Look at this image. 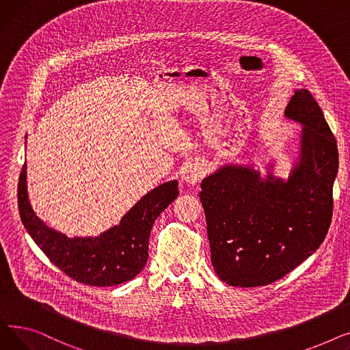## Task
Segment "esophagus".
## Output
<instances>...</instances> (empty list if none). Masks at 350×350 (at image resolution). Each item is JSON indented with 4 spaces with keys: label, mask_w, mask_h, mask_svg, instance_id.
Instances as JSON below:
<instances>
[{
    "label": "esophagus",
    "mask_w": 350,
    "mask_h": 350,
    "mask_svg": "<svg viewBox=\"0 0 350 350\" xmlns=\"http://www.w3.org/2000/svg\"><path fill=\"white\" fill-rule=\"evenodd\" d=\"M206 176V167L204 164H201L198 161H194V163H190L187 164L185 169H183L181 172V180L187 183V185H197L198 181H201Z\"/></svg>",
    "instance_id": "esophagus-1"
}]
</instances>
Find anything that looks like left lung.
Wrapping results in <instances>:
<instances>
[{"instance_id":"1","label":"left lung","mask_w":350,"mask_h":350,"mask_svg":"<svg viewBox=\"0 0 350 350\" xmlns=\"http://www.w3.org/2000/svg\"><path fill=\"white\" fill-rule=\"evenodd\" d=\"M285 118L302 124L301 156L288 180L227 164L201 181L211 264L231 286L281 280L319 248L332 221L335 136L306 89L295 90Z\"/></svg>"}]
</instances>
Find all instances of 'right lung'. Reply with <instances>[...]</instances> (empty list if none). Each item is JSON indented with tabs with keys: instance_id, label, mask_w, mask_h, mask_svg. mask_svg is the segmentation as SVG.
I'll return each mask as SVG.
<instances>
[{
	"instance_id": "right-lung-1",
	"label": "right lung",
	"mask_w": 350,
	"mask_h": 350,
	"mask_svg": "<svg viewBox=\"0 0 350 350\" xmlns=\"http://www.w3.org/2000/svg\"><path fill=\"white\" fill-rule=\"evenodd\" d=\"M177 180L142 197L119 226L99 237H73L48 227L33 213L27 191V163L18 183V208L35 244L68 277L92 286H112L133 280L149 258V237L156 218L178 196Z\"/></svg>"
}]
</instances>
